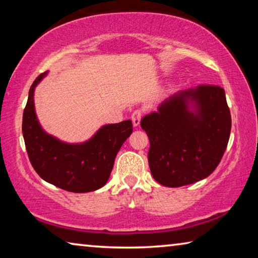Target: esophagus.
<instances>
[{"label":"esophagus","instance_id":"34e87169","mask_svg":"<svg viewBox=\"0 0 258 258\" xmlns=\"http://www.w3.org/2000/svg\"><path fill=\"white\" fill-rule=\"evenodd\" d=\"M141 117H142V111H141V110H135V111L132 113V116H131V118H132L134 127H137V126L140 125V121H141Z\"/></svg>","mask_w":258,"mask_h":258}]
</instances>
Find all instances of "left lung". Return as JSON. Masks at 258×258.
Returning a JSON list of instances; mask_svg holds the SVG:
<instances>
[{
    "mask_svg": "<svg viewBox=\"0 0 258 258\" xmlns=\"http://www.w3.org/2000/svg\"><path fill=\"white\" fill-rule=\"evenodd\" d=\"M150 141L149 167L168 187L192 184L215 171L228 146L231 115L220 86L172 94L141 120Z\"/></svg>",
    "mask_w": 258,
    "mask_h": 258,
    "instance_id": "8db88e82",
    "label": "left lung"
}]
</instances>
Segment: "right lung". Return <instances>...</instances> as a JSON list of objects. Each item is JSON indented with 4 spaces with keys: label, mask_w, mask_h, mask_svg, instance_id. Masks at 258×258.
I'll use <instances>...</instances> for the list:
<instances>
[{
    "label": "right lung",
    "mask_w": 258,
    "mask_h": 258,
    "mask_svg": "<svg viewBox=\"0 0 258 258\" xmlns=\"http://www.w3.org/2000/svg\"><path fill=\"white\" fill-rule=\"evenodd\" d=\"M46 75L34 81L24 110L23 135L30 163L43 180L60 189L76 194L98 190L107 183L117 152L132 134V121L103 125L82 143L60 141L43 130L35 111V87Z\"/></svg>",
    "instance_id": "add662e5"
}]
</instances>
